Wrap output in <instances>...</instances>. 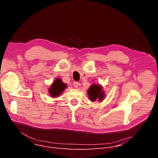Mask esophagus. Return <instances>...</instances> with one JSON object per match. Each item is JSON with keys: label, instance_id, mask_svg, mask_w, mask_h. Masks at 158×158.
Segmentation results:
<instances>
[{"label": "esophagus", "instance_id": "1", "mask_svg": "<svg viewBox=\"0 0 158 158\" xmlns=\"http://www.w3.org/2000/svg\"><path fill=\"white\" fill-rule=\"evenodd\" d=\"M73 85H74V87H76V88H77V87H78V86H79V83H78V82H74V83H73Z\"/></svg>", "mask_w": 158, "mask_h": 158}]
</instances>
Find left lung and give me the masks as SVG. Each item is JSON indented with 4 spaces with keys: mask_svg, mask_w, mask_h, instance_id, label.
Listing matches in <instances>:
<instances>
[{
    "mask_svg": "<svg viewBox=\"0 0 158 158\" xmlns=\"http://www.w3.org/2000/svg\"><path fill=\"white\" fill-rule=\"evenodd\" d=\"M89 99L92 101H94L96 99L101 101H102L104 97V91H102V87L99 85L93 84L89 87L87 91Z\"/></svg>",
    "mask_w": 158,
    "mask_h": 158,
    "instance_id": "left-lung-1",
    "label": "left lung"
}]
</instances>
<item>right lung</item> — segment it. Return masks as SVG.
Wrapping results in <instances>:
<instances>
[{
  "label": "right lung",
  "instance_id": "1",
  "mask_svg": "<svg viewBox=\"0 0 158 158\" xmlns=\"http://www.w3.org/2000/svg\"><path fill=\"white\" fill-rule=\"evenodd\" d=\"M66 87V84L63 83L61 79H57L51 85V87L49 89V91L52 97H57L63 92Z\"/></svg>",
  "mask_w": 158,
  "mask_h": 158
}]
</instances>
